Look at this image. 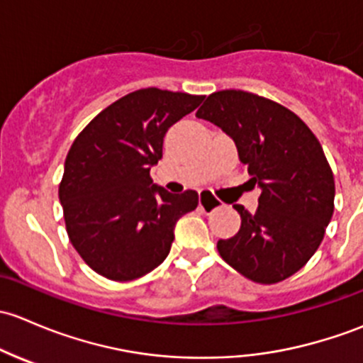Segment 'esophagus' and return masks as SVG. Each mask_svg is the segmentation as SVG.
Masks as SVG:
<instances>
[{"label":"esophagus","instance_id":"1","mask_svg":"<svg viewBox=\"0 0 363 363\" xmlns=\"http://www.w3.org/2000/svg\"><path fill=\"white\" fill-rule=\"evenodd\" d=\"M218 204L220 201L215 199V197H213L209 192H206V190L199 192V208L203 209V211H213Z\"/></svg>","mask_w":363,"mask_h":363}]
</instances>
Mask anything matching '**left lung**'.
I'll return each mask as SVG.
<instances>
[{
	"mask_svg": "<svg viewBox=\"0 0 363 363\" xmlns=\"http://www.w3.org/2000/svg\"><path fill=\"white\" fill-rule=\"evenodd\" d=\"M197 118L236 143L260 189L259 208L241 204V229L220 239V257L255 283H278L315 255L334 213L335 183L320 141L289 108L245 91L208 96Z\"/></svg>",
	"mask_w": 363,
	"mask_h": 363,
	"instance_id": "1",
	"label": "left lung"
}]
</instances>
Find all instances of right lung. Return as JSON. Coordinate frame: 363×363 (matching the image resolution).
<instances>
[{
    "label": "right lung",
    "instance_id": "add662e5",
    "mask_svg": "<svg viewBox=\"0 0 363 363\" xmlns=\"http://www.w3.org/2000/svg\"><path fill=\"white\" fill-rule=\"evenodd\" d=\"M203 99L140 89L104 108L71 145L59 201L71 245L98 274L129 281L154 271L178 220L197 208L196 190L167 192L150 167L162 159L167 129Z\"/></svg>",
    "mask_w": 363,
    "mask_h": 363
}]
</instances>
